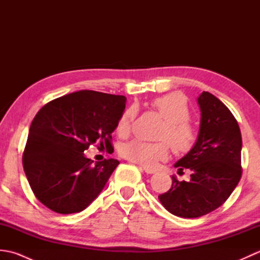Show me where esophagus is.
<instances>
[{
    "mask_svg": "<svg viewBox=\"0 0 260 260\" xmlns=\"http://www.w3.org/2000/svg\"><path fill=\"white\" fill-rule=\"evenodd\" d=\"M142 169L144 170V172L145 173H147V174H153V173H155L156 171L154 170V169H152V168H148V167H145V165H142Z\"/></svg>",
    "mask_w": 260,
    "mask_h": 260,
    "instance_id": "obj_1",
    "label": "esophagus"
}]
</instances>
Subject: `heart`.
<instances>
[{"label":"heart","instance_id":"heart-1","mask_svg":"<svg viewBox=\"0 0 260 260\" xmlns=\"http://www.w3.org/2000/svg\"><path fill=\"white\" fill-rule=\"evenodd\" d=\"M151 105L165 119L158 134V139L162 141L151 143L133 140L120 148V154L125 158L145 167H155L159 161L168 158L171 146L176 154H187L198 142L197 131L189 121L191 110L184 95L180 92L167 93L154 99ZM134 117V108H127L121 114L116 128L120 136L129 133Z\"/></svg>","mask_w":260,"mask_h":260}]
</instances>
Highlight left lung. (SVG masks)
<instances>
[{
  "instance_id": "left-lung-1",
  "label": "left lung",
  "mask_w": 260,
  "mask_h": 260,
  "mask_svg": "<svg viewBox=\"0 0 260 260\" xmlns=\"http://www.w3.org/2000/svg\"><path fill=\"white\" fill-rule=\"evenodd\" d=\"M201 124L194 148L175 164L179 173L191 171L189 181L172 176V186L158 196L163 207L181 218H199L227 201L239 183L241 133L238 121L225 105L203 91L198 98Z\"/></svg>"
}]
</instances>
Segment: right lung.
Instances as JSON below:
<instances>
[{
    "mask_svg": "<svg viewBox=\"0 0 260 260\" xmlns=\"http://www.w3.org/2000/svg\"><path fill=\"white\" fill-rule=\"evenodd\" d=\"M125 96L80 90L46 104L33 118L22 163L32 192L61 214L80 212L95 200L119 164L85 156L91 144L113 148L112 133Z\"/></svg>",
    "mask_w": 260,
    "mask_h": 260,
    "instance_id": "right-lung-1",
    "label": "right lung"
}]
</instances>
